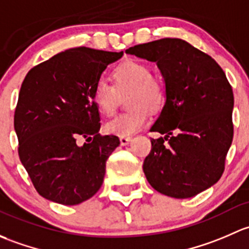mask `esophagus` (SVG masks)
<instances>
[{
	"mask_svg": "<svg viewBox=\"0 0 249 249\" xmlns=\"http://www.w3.org/2000/svg\"><path fill=\"white\" fill-rule=\"evenodd\" d=\"M130 138L129 137H121L120 138V142H121V145L122 146H125V145H128V143L130 142Z\"/></svg>",
	"mask_w": 249,
	"mask_h": 249,
	"instance_id": "34e87169",
	"label": "esophagus"
}]
</instances>
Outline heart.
Segmentation results:
<instances>
[{"label":"heart","mask_w":249,"mask_h":249,"mask_svg":"<svg viewBox=\"0 0 249 249\" xmlns=\"http://www.w3.org/2000/svg\"><path fill=\"white\" fill-rule=\"evenodd\" d=\"M115 86L98 80L92 89V101L104 116H111L116 110L119 93L130 91L127 112L117 115L104 124L107 133L117 137H130L145 127L150 111H157L165 101V89L157 76L151 75L145 63L128 60L117 66L111 73Z\"/></svg>","instance_id":"obj_1"}]
</instances>
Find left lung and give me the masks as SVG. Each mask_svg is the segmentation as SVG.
Returning <instances> with one entry per match:
<instances>
[{
    "label": "left lung",
    "mask_w": 249,
    "mask_h": 249,
    "mask_svg": "<svg viewBox=\"0 0 249 249\" xmlns=\"http://www.w3.org/2000/svg\"><path fill=\"white\" fill-rule=\"evenodd\" d=\"M125 53L156 62L165 85V103L151 127L165 135L151 140L142 165L148 183L176 199L206 191L224 171L234 134V94L225 73L178 38L135 45Z\"/></svg>",
    "instance_id": "obj_1"
}]
</instances>
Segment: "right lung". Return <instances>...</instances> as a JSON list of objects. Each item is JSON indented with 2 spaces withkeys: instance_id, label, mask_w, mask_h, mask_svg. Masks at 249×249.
Returning a JSON list of instances; mask_svg holds the SVG:
<instances>
[{
  "instance_id": "add662e5",
  "label": "right lung",
  "mask_w": 249,
  "mask_h": 249,
  "mask_svg": "<svg viewBox=\"0 0 249 249\" xmlns=\"http://www.w3.org/2000/svg\"><path fill=\"white\" fill-rule=\"evenodd\" d=\"M124 51L73 48L33 67L25 76L14 115L19 157L36 191L48 200L78 205L103 183L106 164L120 145L99 134L92 89ZM80 137L87 143L79 145Z\"/></svg>"
}]
</instances>
